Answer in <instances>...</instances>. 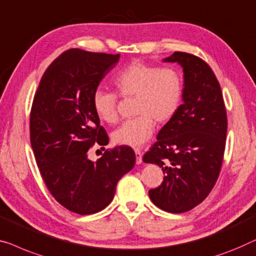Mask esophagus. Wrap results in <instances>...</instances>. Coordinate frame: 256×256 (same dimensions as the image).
<instances>
[{"label": "esophagus", "instance_id": "esophagus-1", "mask_svg": "<svg viewBox=\"0 0 256 256\" xmlns=\"http://www.w3.org/2000/svg\"><path fill=\"white\" fill-rule=\"evenodd\" d=\"M135 154H136V162L137 164H140V162H142V152H140V150L135 149Z\"/></svg>", "mask_w": 256, "mask_h": 256}]
</instances>
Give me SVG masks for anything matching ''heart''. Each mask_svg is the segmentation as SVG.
<instances>
[{"instance_id": "obj_1", "label": "heart", "mask_w": 256, "mask_h": 256, "mask_svg": "<svg viewBox=\"0 0 256 256\" xmlns=\"http://www.w3.org/2000/svg\"><path fill=\"white\" fill-rule=\"evenodd\" d=\"M113 86L122 98L135 97V118L122 124L113 132L114 143L140 146L152 136L158 124L171 121L179 112L184 98V78L173 66H157L132 62L118 74ZM92 108L104 124L119 120L116 94L97 90L92 96Z\"/></svg>"}]
</instances>
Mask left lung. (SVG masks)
Returning a JSON list of instances; mask_svg holds the SVG:
<instances>
[{
  "instance_id": "left-lung-1",
  "label": "left lung",
  "mask_w": 256,
  "mask_h": 256,
  "mask_svg": "<svg viewBox=\"0 0 256 256\" xmlns=\"http://www.w3.org/2000/svg\"><path fill=\"white\" fill-rule=\"evenodd\" d=\"M165 62L184 68V104L158 132L143 156L164 173L160 186L149 190L154 206L181 214L200 204L212 190L223 164L228 116L220 85L201 58L174 52Z\"/></svg>"
}]
</instances>
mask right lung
<instances>
[{
	"mask_svg": "<svg viewBox=\"0 0 256 256\" xmlns=\"http://www.w3.org/2000/svg\"><path fill=\"white\" fill-rule=\"evenodd\" d=\"M119 58L66 50L46 69L33 98L30 138L40 174L53 198L78 214L105 209L118 181L135 165L134 150L126 146L106 149L97 162L88 157L96 143L108 144L92 96Z\"/></svg>",
	"mask_w": 256,
	"mask_h": 256,
	"instance_id": "right-lung-1",
	"label": "right lung"
}]
</instances>
